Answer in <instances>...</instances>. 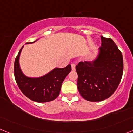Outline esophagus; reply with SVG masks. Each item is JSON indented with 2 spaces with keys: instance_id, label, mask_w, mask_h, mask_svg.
Listing matches in <instances>:
<instances>
[{
  "instance_id": "1",
  "label": "esophagus",
  "mask_w": 133,
  "mask_h": 133,
  "mask_svg": "<svg viewBox=\"0 0 133 133\" xmlns=\"http://www.w3.org/2000/svg\"><path fill=\"white\" fill-rule=\"evenodd\" d=\"M71 69L73 71L75 70V64H71Z\"/></svg>"
}]
</instances>
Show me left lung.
Listing matches in <instances>:
<instances>
[{
    "instance_id": "obj_1",
    "label": "left lung",
    "mask_w": 133,
    "mask_h": 133,
    "mask_svg": "<svg viewBox=\"0 0 133 133\" xmlns=\"http://www.w3.org/2000/svg\"><path fill=\"white\" fill-rule=\"evenodd\" d=\"M102 45L93 61L76 66L77 87L81 96L91 102L108 98L117 89L123 74L122 54L111 38L101 36Z\"/></svg>"
}]
</instances>
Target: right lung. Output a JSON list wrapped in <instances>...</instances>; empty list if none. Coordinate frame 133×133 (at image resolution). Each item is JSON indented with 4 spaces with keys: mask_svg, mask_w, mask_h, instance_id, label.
I'll return each mask as SVG.
<instances>
[{
    "mask_svg": "<svg viewBox=\"0 0 133 133\" xmlns=\"http://www.w3.org/2000/svg\"><path fill=\"white\" fill-rule=\"evenodd\" d=\"M23 47L20 49L14 64L15 78L18 88L25 96L33 101L42 103L55 100L60 94L63 81L71 72V65L64 68H55L41 77H28L23 74L19 65L20 54Z\"/></svg>",
    "mask_w": 133,
    "mask_h": 133,
    "instance_id": "add662e5",
    "label": "right lung"
}]
</instances>
